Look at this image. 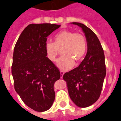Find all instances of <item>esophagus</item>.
Instances as JSON below:
<instances>
[{
	"label": "esophagus",
	"mask_w": 121,
	"mask_h": 121,
	"mask_svg": "<svg viewBox=\"0 0 121 121\" xmlns=\"http://www.w3.org/2000/svg\"><path fill=\"white\" fill-rule=\"evenodd\" d=\"M64 72H63V71H60V75H61L60 78H63V75H64Z\"/></svg>",
	"instance_id": "1"
}]
</instances>
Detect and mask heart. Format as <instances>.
<instances>
[{"mask_svg": "<svg viewBox=\"0 0 121 121\" xmlns=\"http://www.w3.org/2000/svg\"><path fill=\"white\" fill-rule=\"evenodd\" d=\"M54 42L45 43V49L47 57L55 61L61 50V57L57 60V66L62 70H68L73 67L74 62L81 61L87 51V41L85 37L80 33L69 30L58 33L54 36Z\"/></svg>", "mask_w": 121, "mask_h": 121, "instance_id": "1", "label": "heart"}]
</instances>
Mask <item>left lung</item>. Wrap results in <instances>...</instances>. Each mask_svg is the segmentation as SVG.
Segmentation results:
<instances>
[{"instance_id":"1","label":"left lung","mask_w":121,"mask_h":121,"mask_svg":"<svg viewBox=\"0 0 121 121\" xmlns=\"http://www.w3.org/2000/svg\"><path fill=\"white\" fill-rule=\"evenodd\" d=\"M71 24L78 26L84 33L87 52L79 66L65 73L63 78L73 102L80 108H87L96 102L101 94L106 74L104 54L97 36L90 28L80 22Z\"/></svg>"}]
</instances>
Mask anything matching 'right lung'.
I'll use <instances>...</instances> for the list:
<instances>
[{
  "label": "right lung",
  "instance_id": "add662e5",
  "mask_svg": "<svg viewBox=\"0 0 121 121\" xmlns=\"http://www.w3.org/2000/svg\"><path fill=\"white\" fill-rule=\"evenodd\" d=\"M60 27L49 23L29 24L15 46L12 65L15 90L35 111L48 110L55 100L54 85L61 75L47 57L45 45L47 37Z\"/></svg>",
  "mask_w": 121,
  "mask_h": 121
}]
</instances>
